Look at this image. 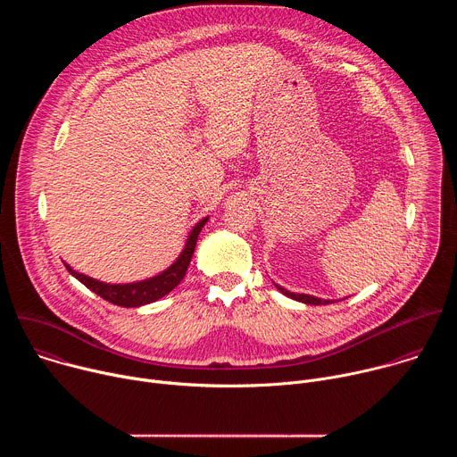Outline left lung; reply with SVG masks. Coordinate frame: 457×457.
I'll return each mask as SVG.
<instances>
[{"label":"left lung","instance_id":"8db88e82","mask_svg":"<svg viewBox=\"0 0 457 457\" xmlns=\"http://www.w3.org/2000/svg\"><path fill=\"white\" fill-rule=\"evenodd\" d=\"M273 284H275V282H273ZM275 287H277L282 295H286L287 298H293V300L302 302V303H307V305H328V303H333V302H335V300H325V298H318V296L305 295V293H291V291H287L286 287H282V286H278V284H275Z\"/></svg>","mask_w":457,"mask_h":457}]
</instances>
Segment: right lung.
I'll list each match as a JSON object with an SVG mask.
<instances>
[{
	"instance_id": "add662e5",
	"label": "right lung",
	"mask_w": 457,
	"mask_h": 457,
	"mask_svg": "<svg viewBox=\"0 0 457 457\" xmlns=\"http://www.w3.org/2000/svg\"><path fill=\"white\" fill-rule=\"evenodd\" d=\"M208 220H210V217H204L191 228L180 254L175 258V262L170 268H166L164 271H161L155 277H150V278H145L139 282L106 284V282L96 280L88 275L78 273L67 262H64V268H67L69 273L72 277H76L83 286H87L90 291H94L101 298L115 303V305H120V307H141V305L157 302L159 298L166 296L170 291H173L180 284V280L184 278L187 266L191 262L195 245H197V238Z\"/></svg>"
}]
</instances>
